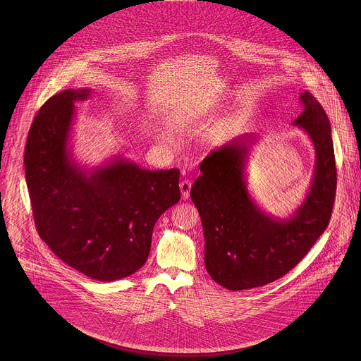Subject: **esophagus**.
Wrapping results in <instances>:
<instances>
[{
  "label": "esophagus",
  "mask_w": 361,
  "mask_h": 361,
  "mask_svg": "<svg viewBox=\"0 0 361 361\" xmlns=\"http://www.w3.org/2000/svg\"><path fill=\"white\" fill-rule=\"evenodd\" d=\"M179 189H180V195H182V199L186 200L189 199V195H190V189H192V182L190 180H182L179 183Z\"/></svg>",
  "instance_id": "1"
}]
</instances>
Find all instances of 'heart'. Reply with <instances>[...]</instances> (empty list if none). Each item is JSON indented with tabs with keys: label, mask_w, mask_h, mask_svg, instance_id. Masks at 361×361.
<instances>
[{
	"label": "heart",
	"mask_w": 361,
	"mask_h": 361,
	"mask_svg": "<svg viewBox=\"0 0 361 361\" xmlns=\"http://www.w3.org/2000/svg\"><path fill=\"white\" fill-rule=\"evenodd\" d=\"M235 123H236V119L235 116H231V118H226L225 121H222L221 123H218L216 126H214L208 135H207V145L209 147H218V146H222L228 137L231 136L232 133V129L235 128ZM158 137L166 140L168 139V135L165 132H159L158 133Z\"/></svg>",
	"instance_id": "heart-1"
}]
</instances>
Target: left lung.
<instances>
[{"mask_svg":"<svg viewBox=\"0 0 361 361\" xmlns=\"http://www.w3.org/2000/svg\"><path fill=\"white\" fill-rule=\"evenodd\" d=\"M302 114L293 121L309 136L315 164L303 203L288 218L258 207L247 189L246 166L257 135L246 133L212 152L200 165L190 197L204 231L209 276L229 290L267 285L283 276L309 253L328 226L336 192L329 119L314 96L300 94Z\"/></svg>","mask_w":361,"mask_h":361,"instance_id":"left-lung-1","label":"left lung"}]
</instances>
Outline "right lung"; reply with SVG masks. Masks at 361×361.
I'll return each instance as SVG.
<instances>
[{
    "mask_svg": "<svg viewBox=\"0 0 361 361\" xmlns=\"http://www.w3.org/2000/svg\"><path fill=\"white\" fill-rule=\"evenodd\" d=\"M90 96L86 87L49 99L32 123L23 162L40 238L69 267L112 282L146 262L157 219L180 199L179 171H149L121 154L80 165L71 145L75 103Z\"/></svg>",
    "mask_w": 361,
    "mask_h": 361,
    "instance_id": "obj_1",
    "label": "right lung"
}]
</instances>
